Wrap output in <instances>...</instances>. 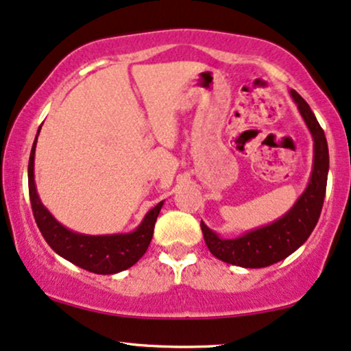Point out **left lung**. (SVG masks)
I'll use <instances>...</instances> for the list:
<instances>
[{"label": "left lung", "instance_id": "left-lung-1", "mask_svg": "<svg viewBox=\"0 0 351 351\" xmlns=\"http://www.w3.org/2000/svg\"><path fill=\"white\" fill-rule=\"evenodd\" d=\"M289 96L308 127L314 141L313 171L304 192L283 216L265 226L250 229L237 237H221L205 223H200L210 252L219 261L244 268H263L283 261L308 241L319 221L324 205L328 174V146L326 133L308 102L295 89Z\"/></svg>", "mask_w": 351, "mask_h": 351}]
</instances>
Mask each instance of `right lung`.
<instances>
[{"mask_svg":"<svg viewBox=\"0 0 351 351\" xmlns=\"http://www.w3.org/2000/svg\"><path fill=\"white\" fill-rule=\"evenodd\" d=\"M38 133H40V127H38L37 136ZM37 136L34 140L29 158V197L32 203L34 218H36L37 226L47 244L60 257L97 275H114L135 265L145 255L151 239H153L154 223L164 202H159L154 208H151L145 215L143 221L130 232L90 236L68 229L50 213L37 193L36 176H34Z\"/></svg>","mask_w":351,"mask_h":351,"instance_id":"add662e5","label":"right lung"}]
</instances>
